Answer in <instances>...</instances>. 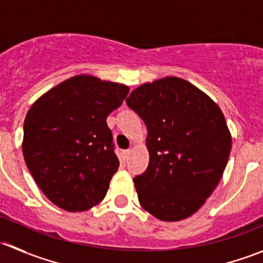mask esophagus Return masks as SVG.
I'll return each instance as SVG.
<instances>
[{"label": "esophagus", "mask_w": 263, "mask_h": 263, "mask_svg": "<svg viewBox=\"0 0 263 263\" xmlns=\"http://www.w3.org/2000/svg\"><path fill=\"white\" fill-rule=\"evenodd\" d=\"M129 153H131V150H123V151H122V155H123L124 160H127V159H128Z\"/></svg>", "instance_id": "1"}]
</instances>
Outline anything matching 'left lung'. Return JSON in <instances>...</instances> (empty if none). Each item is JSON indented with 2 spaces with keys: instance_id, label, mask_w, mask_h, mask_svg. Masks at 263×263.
Listing matches in <instances>:
<instances>
[{
  "instance_id": "8db88e82",
  "label": "left lung",
  "mask_w": 263,
  "mask_h": 263,
  "mask_svg": "<svg viewBox=\"0 0 263 263\" xmlns=\"http://www.w3.org/2000/svg\"><path fill=\"white\" fill-rule=\"evenodd\" d=\"M147 128V169L134 178L142 208L163 221L191 216L221 179L232 148L224 115L179 78L141 85L126 99Z\"/></svg>"
}]
</instances>
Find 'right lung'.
Segmentation results:
<instances>
[{"label": "right lung", "instance_id": "obj_1", "mask_svg": "<svg viewBox=\"0 0 263 263\" xmlns=\"http://www.w3.org/2000/svg\"><path fill=\"white\" fill-rule=\"evenodd\" d=\"M128 91L126 85L79 75L31 105L24 122V159L55 206L76 213L105 197L119 166L105 119Z\"/></svg>", "mask_w": 263, "mask_h": 263}]
</instances>
